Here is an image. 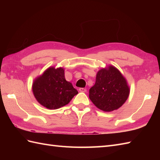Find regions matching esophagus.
Wrapping results in <instances>:
<instances>
[{"label": "esophagus", "instance_id": "1", "mask_svg": "<svg viewBox=\"0 0 160 160\" xmlns=\"http://www.w3.org/2000/svg\"><path fill=\"white\" fill-rule=\"evenodd\" d=\"M79 91H80V92H86L87 91V89H84V88H80L79 89Z\"/></svg>", "mask_w": 160, "mask_h": 160}]
</instances>
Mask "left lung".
Masks as SVG:
<instances>
[{
  "instance_id": "8db88e82",
  "label": "left lung",
  "mask_w": 160,
  "mask_h": 160,
  "mask_svg": "<svg viewBox=\"0 0 160 160\" xmlns=\"http://www.w3.org/2000/svg\"><path fill=\"white\" fill-rule=\"evenodd\" d=\"M129 92L124 77L118 69L110 65L97 73L96 83L89 89V98L100 110L110 112L123 105Z\"/></svg>"
}]
</instances>
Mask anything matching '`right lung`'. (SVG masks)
Returning a JSON list of instances; mask_svg holds the SVG:
<instances>
[{"mask_svg":"<svg viewBox=\"0 0 160 160\" xmlns=\"http://www.w3.org/2000/svg\"><path fill=\"white\" fill-rule=\"evenodd\" d=\"M32 91L37 101L49 109L65 106L78 93L72 84L65 80L62 67L48 68L33 81Z\"/></svg>","mask_w":160,"mask_h":160,"instance_id":"obj_1","label":"right lung"}]
</instances>
